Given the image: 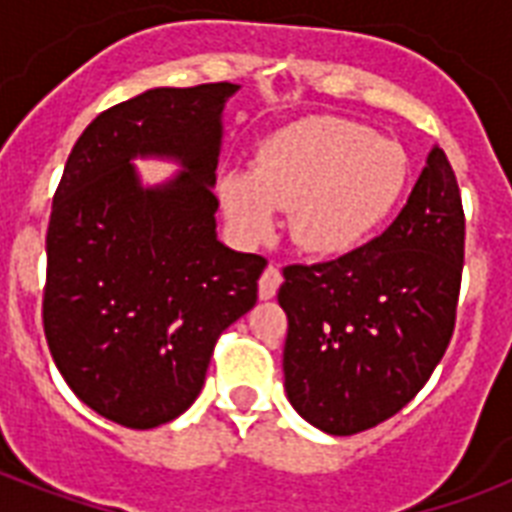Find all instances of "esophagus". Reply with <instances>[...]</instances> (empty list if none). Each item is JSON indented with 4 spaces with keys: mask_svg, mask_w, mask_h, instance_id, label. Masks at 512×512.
Here are the masks:
<instances>
[{
    "mask_svg": "<svg viewBox=\"0 0 512 512\" xmlns=\"http://www.w3.org/2000/svg\"><path fill=\"white\" fill-rule=\"evenodd\" d=\"M279 287H281V271L276 268V265H268V268L263 271V276H260V287H257L260 289V297H263V300H271V297L279 292Z\"/></svg>",
    "mask_w": 512,
    "mask_h": 512,
    "instance_id": "esophagus-1",
    "label": "esophagus"
}]
</instances>
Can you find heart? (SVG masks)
Wrapping results in <instances>:
<instances>
[{
    "label": "heart",
    "mask_w": 512,
    "mask_h": 512,
    "mask_svg": "<svg viewBox=\"0 0 512 512\" xmlns=\"http://www.w3.org/2000/svg\"><path fill=\"white\" fill-rule=\"evenodd\" d=\"M409 183L404 148L366 124L311 116L260 143L255 170L228 172L220 199L231 223L265 236L276 209L289 212L292 239L316 255H340L380 228Z\"/></svg>",
    "instance_id": "heart-1"
}]
</instances>
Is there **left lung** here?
<instances>
[{
	"mask_svg": "<svg viewBox=\"0 0 512 512\" xmlns=\"http://www.w3.org/2000/svg\"><path fill=\"white\" fill-rule=\"evenodd\" d=\"M462 263L460 185L433 148L382 236L337 260L284 268V385L297 412L332 436L401 412L449 348Z\"/></svg>",
	"mask_w": 512,
	"mask_h": 512,
	"instance_id": "1",
	"label": "left lung"
}]
</instances>
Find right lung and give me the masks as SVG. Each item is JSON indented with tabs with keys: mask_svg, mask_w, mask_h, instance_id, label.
I'll use <instances>...</instances> for the list:
<instances>
[{
	"mask_svg": "<svg viewBox=\"0 0 512 512\" xmlns=\"http://www.w3.org/2000/svg\"><path fill=\"white\" fill-rule=\"evenodd\" d=\"M231 82L159 87L92 119L47 225L44 337L79 401L132 430L196 401L217 340L257 303L263 255L215 236L220 111ZM175 155V184L140 189L129 159Z\"/></svg>",
	"mask_w": 512,
	"mask_h": 512,
	"instance_id": "right-lung-1",
	"label": "right lung"
}]
</instances>
